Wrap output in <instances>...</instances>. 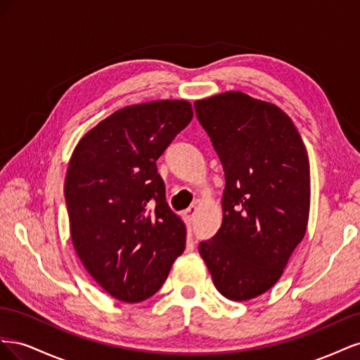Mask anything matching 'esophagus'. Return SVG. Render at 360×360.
Returning <instances> with one entry per match:
<instances>
[{
  "mask_svg": "<svg viewBox=\"0 0 360 360\" xmlns=\"http://www.w3.org/2000/svg\"><path fill=\"white\" fill-rule=\"evenodd\" d=\"M197 205H191L189 207V209L186 210V212H184V214H186V217H188V219L189 221H192L193 219V216H195V213H197Z\"/></svg>",
  "mask_w": 360,
  "mask_h": 360,
  "instance_id": "obj_1",
  "label": "esophagus"
}]
</instances>
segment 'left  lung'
<instances>
[{
    "mask_svg": "<svg viewBox=\"0 0 360 360\" xmlns=\"http://www.w3.org/2000/svg\"><path fill=\"white\" fill-rule=\"evenodd\" d=\"M193 106L225 172L222 225L200 254L222 296L254 299L276 284L307 233V148L274 103L228 91Z\"/></svg>",
    "mask_w": 360,
    "mask_h": 360,
    "instance_id": "left-lung-1",
    "label": "left lung"
}]
</instances>
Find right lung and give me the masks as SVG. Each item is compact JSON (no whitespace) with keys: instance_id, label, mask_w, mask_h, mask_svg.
I'll return each instance as SVG.
<instances>
[{"instance_id":"1","label":"right lung","mask_w":360,"mask_h":360,"mask_svg":"<svg viewBox=\"0 0 360 360\" xmlns=\"http://www.w3.org/2000/svg\"><path fill=\"white\" fill-rule=\"evenodd\" d=\"M193 117L186 101L126 106L76 146L64 197L76 254L112 297L143 302L162 287L186 245L156 160Z\"/></svg>"}]
</instances>
